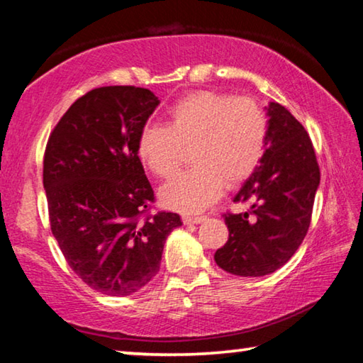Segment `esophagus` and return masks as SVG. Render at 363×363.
Listing matches in <instances>:
<instances>
[{
  "label": "esophagus",
  "mask_w": 363,
  "mask_h": 363,
  "mask_svg": "<svg viewBox=\"0 0 363 363\" xmlns=\"http://www.w3.org/2000/svg\"><path fill=\"white\" fill-rule=\"evenodd\" d=\"M206 216H192V214H184L182 216V223L184 224H200L203 223Z\"/></svg>",
  "instance_id": "34e87169"
}]
</instances>
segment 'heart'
I'll use <instances>...</instances> for the list:
<instances>
[{
  "mask_svg": "<svg viewBox=\"0 0 363 363\" xmlns=\"http://www.w3.org/2000/svg\"><path fill=\"white\" fill-rule=\"evenodd\" d=\"M167 125H145L138 136V157L158 177L179 167L184 149L195 167L174 176L160 196L169 208L200 211L223 192L248 179L267 145L269 121L251 97L223 91H194L168 110Z\"/></svg>",
  "mask_w": 363,
  "mask_h": 363,
  "instance_id": "obj_1",
  "label": "heart"
}]
</instances>
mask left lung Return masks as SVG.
I'll return each instance as SVG.
<instances>
[{"label": "left lung", "instance_id": "left-lung-1", "mask_svg": "<svg viewBox=\"0 0 363 363\" xmlns=\"http://www.w3.org/2000/svg\"><path fill=\"white\" fill-rule=\"evenodd\" d=\"M267 110L269 134L261 163L233 201L247 213H225L229 240L214 253L220 269L238 277H262L296 253L311 225L318 184L314 145L304 126L277 102Z\"/></svg>", "mask_w": 363, "mask_h": 363}]
</instances>
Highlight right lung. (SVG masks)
Returning <instances> with one entry per match:
<instances>
[{
	"label": "right lung",
	"mask_w": 363,
	"mask_h": 363,
	"mask_svg": "<svg viewBox=\"0 0 363 363\" xmlns=\"http://www.w3.org/2000/svg\"><path fill=\"white\" fill-rule=\"evenodd\" d=\"M160 104L136 86H102L72 104L43 160L49 223L73 272L93 290L128 296L155 277L179 214H150L153 189L138 136Z\"/></svg>",
	"instance_id": "right-lung-1"
}]
</instances>
